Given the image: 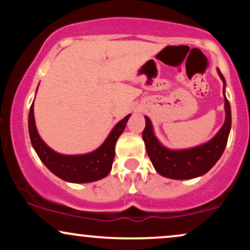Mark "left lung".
<instances>
[{
	"instance_id": "1",
	"label": "left lung",
	"mask_w": 250,
	"mask_h": 250,
	"mask_svg": "<svg viewBox=\"0 0 250 250\" xmlns=\"http://www.w3.org/2000/svg\"><path fill=\"white\" fill-rule=\"evenodd\" d=\"M217 74L223 82L226 119L220 130L209 141L186 149L167 148L155 135L150 119L145 116L146 128L142 133V139L155 170L162 176L173 180H190L202 176L214 167L225 151L231 127V110L225 93L226 80L220 69H217Z\"/></svg>"
}]
</instances>
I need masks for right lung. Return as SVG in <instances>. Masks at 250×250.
Wrapping results in <instances>:
<instances>
[{
  "mask_svg": "<svg viewBox=\"0 0 250 250\" xmlns=\"http://www.w3.org/2000/svg\"><path fill=\"white\" fill-rule=\"evenodd\" d=\"M130 115L131 114H129L121 121L117 122L109 133L107 139L95 150L87 154L64 155L51 149L41 139L36 128L33 102L29 110V119H28L31 146L35 149L37 156L40 157L43 165L63 181L71 183H89L99 181L110 173L115 157L116 141L125 130Z\"/></svg>",
  "mask_w": 250,
  "mask_h": 250,
  "instance_id": "add662e5",
  "label": "right lung"
}]
</instances>
